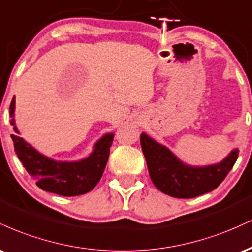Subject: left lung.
Segmentation results:
<instances>
[{"instance_id":"8db88e82","label":"left lung","mask_w":252,"mask_h":252,"mask_svg":"<svg viewBox=\"0 0 252 252\" xmlns=\"http://www.w3.org/2000/svg\"><path fill=\"white\" fill-rule=\"evenodd\" d=\"M140 141L153 184L164 194L180 199L195 198L217 189L232 169L239 153L236 148L218 163L189 166L144 132Z\"/></svg>"}]
</instances>
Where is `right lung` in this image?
I'll list each match as a JSON object with an SVG mask.
<instances>
[{
	"instance_id": "1",
	"label": "right lung",
	"mask_w": 252,
	"mask_h": 252,
	"mask_svg": "<svg viewBox=\"0 0 252 252\" xmlns=\"http://www.w3.org/2000/svg\"><path fill=\"white\" fill-rule=\"evenodd\" d=\"M10 124L15 134L11 135L15 153L26 170L46 192L63 196L82 195L94 189L102 178L108 162L114 134H105L94 143L88 158L79 161H57L39 153L32 144L20 137L15 126V97L9 108Z\"/></svg>"
}]
</instances>
